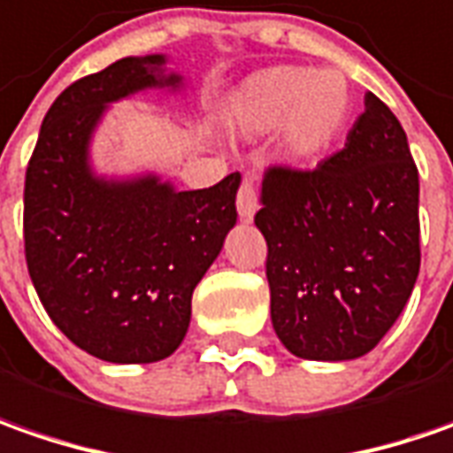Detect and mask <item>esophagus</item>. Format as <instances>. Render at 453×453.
Segmentation results:
<instances>
[{"label": "esophagus", "mask_w": 453, "mask_h": 453, "mask_svg": "<svg viewBox=\"0 0 453 453\" xmlns=\"http://www.w3.org/2000/svg\"><path fill=\"white\" fill-rule=\"evenodd\" d=\"M257 211V196H256V182L253 178L242 180L241 190H238V212H241V220H253V215Z\"/></svg>", "instance_id": "esophagus-1"}]
</instances>
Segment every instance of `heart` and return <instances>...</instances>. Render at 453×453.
<instances>
[{"instance_id":"heart-1","label":"heart","mask_w":453,"mask_h":453,"mask_svg":"<svg viewBox=\"0 0 453 453\" xmlns=\"http://www.w3.org/2000/svg\"><path fill=\"white\" fill-rule=\"evenodd\" d=\"M353 115V89L338 70L275 65L242 80L227 102V118L245 134L280 127L290 163H313L334 148Z\"/></svg>"}]
</instances>
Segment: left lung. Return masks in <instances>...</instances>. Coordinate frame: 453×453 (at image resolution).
Segmentation results:
<instances>
[{
	"label": "left lung",
	"instance_id": "8db88e82",
	"mask_svg": "<svg viewBox=\"0 0 453 453\" xmlns=\"http://www.w3.org/2000/svg\"><path fill=\"white\" fill-rule=\"evenodd\" d=\"M364 104L341 152L308 173L271 167L260 185L271 320L308 361L376 349L418 278V170L396 115L373 92Z\"/></svg>",
	"mask_w": 453,
	"mask_h": 453
}]
</instances>
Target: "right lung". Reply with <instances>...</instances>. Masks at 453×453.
Returning a JSON list of instances; mask_svg holds the SVG:
<instances>
[{
	"label": "right lung",
	"mask_w": 453,
	"mask_h": 453,
	"mask_svg": "<svg viewBox=\"0 0 453 453\" xmlns=\"http://www.w3.org/2000/svg\"><path fill=\"white\" fill-rule=\"evenodd\" d=\"M167 57H122L70 85L42 122L24 180V253L44 311L62 334L110 364L178 351L200 278L238 220L241 173L178 190L157 173L100 175L92 140L110 104L180 92Z\"/></svg>",
	"instance_id": "add662e5"
}]
</instances>
